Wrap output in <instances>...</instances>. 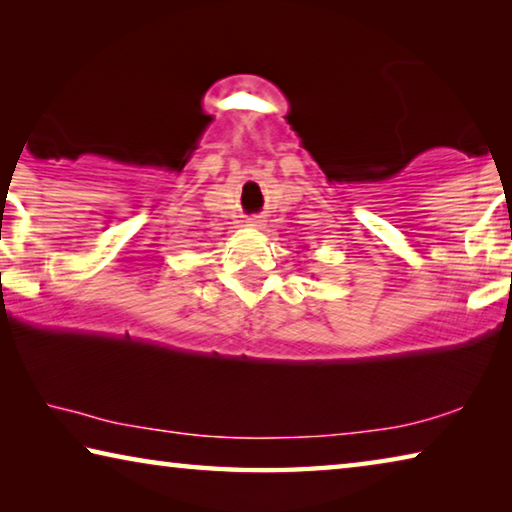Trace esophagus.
Listing matches in <instances>:
<instances>
[{"instance_id": "1", "label": "esophagus", "mask_w": 512, "mask_h": 512, "mask_svg": "<svg viewBox=\"0 0 512 512\" xmlns=\"http://www.w3.org/2000/svg\"><path fill=\"white\" fill-rule=\"evenodd\" d=\"M262 216H250V219H248V225H250V228H262Z\"/></svg>"}]
</instances>
